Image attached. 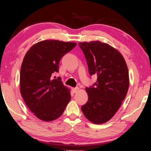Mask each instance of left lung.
Returning <instances> with one entry per match:
<instances>
[{
	"instance_id": "1",
	"label": "left lung",
	"mask_w": 151,
	"mask_h": 151,
	"mask_svg": "<svg viewBox=\"0 0 151 151\" xmlns=\"http://www.w3.org/2000/svg\"><path fill=\"white\" fill-rule=\"evenodd\" d=\"M76 43L44 40L31 47L24 55L20 73V89L23 100L38 119L50 122L63 115L71 100L70 90L64 86L59 63Z\"/></svg>"
}]
</instances>
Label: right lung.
I'll return each instance as SVG.
<instances>
[{
    "label": "right lung",
    "instance_id": "add662e5",
    "mask_svg": "<svg viewBox=\"0 0 151 151\" xmlns=\"http://www.w3.org/2000/svg\"><path fill=\"white\" fill-rule=\"evenodd\" d=\"M91 76L96 79L86 88L88 101L82 106L84 116L94 124L108 122L127 96L129 86L127 63L120 53L100 41L80 42Z\"/></svg>",
    "mask_w": 151,
    "mask_h": 151
}]
</instances>
